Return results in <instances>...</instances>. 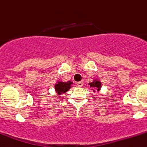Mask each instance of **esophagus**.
Here are the masks:
<instances>
[{
	"label": "esophagus",
	"instance_id": "1",
	"mask_svg": "<svg viewBox=\"0 0 147 147\" xmlns=\"http://www.w3.org/2000/svg\"><path fill=\"white\" fill-rule=\"evenodd\" d=\"M77 85H78V87H80V88H81V87H82V85H83V82H82V81L78 82H77Z\"/></svg>",
	"mask_w": 147,
	"mask_h": 147
}]
</instances>
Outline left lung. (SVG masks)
<instances>
[{"label": "left lung", "instance_id": "1", "mask_svg": "<svg viewBox=\"0 0 147 147\" xmlns=\"http://www.w3.org/2000/svg\"><path fill=\"white\" fill-rule=\"evenodd\" d=\"M89 85L90 87H92V88H95L97 89V90L99 91L101 88V82L100 80H98L95 79L94 80L93 82H90ZM94 92H95V91L94 90Z\"/></svg>", "mask_w": 147, "mask_h": 147}]
</instances>
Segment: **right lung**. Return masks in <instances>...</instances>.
Instances as JSON below:
<instances>
[{
  "label": "right lung",
  "instance_id": "add662e5",
  "mask_svg": "<svg viewBox=\"0 0 147 147\" xmlns=\"http://www.w3.org/2000/svg\"><path fill=\"white\" fill-rule=\"evenodd\" d=\"M72 82L71 81H68V82H62V81H59L57 82L56 85H55V91L59 95H62V94L65 93V92H67L71 88V85Z\"/></svg>",
  "mask_w": 147,
  "mask_h": 147
}]
</instances>
